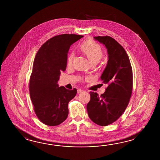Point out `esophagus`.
Segmentation results:
<instances>
[{"mask_svg":"<svg viewBox=\"0 0 160 160\" xmlns=\"http://www.w3.org/2000/svg\"><path fill=\"white\" fill-rule=\"evenodd\" d=\"M82 92H84V91L82 90L81 89H78V93H82Z\"/></svg>","mask_w":160,"mask_h":160,"instance_id":"1","label":"esophagus"}]
</instances>
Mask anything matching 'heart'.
<instances>
[{"mask_svg":"<svg viewBox=\"0 0 160 160\" xmlns=\"http://www.w3.org/2000/svg\"><path fill=\"white\" fill-rule=\"evenodd\" d=\"M79 50L88 59L91 64H96L101 60L103 56V50L98 42L91 39H87L79 46ZM73 55H70L67 60V65L72 64Z\"/></svg>","mask_w":160,"mask_h":160,"instance_id":"obj_1","label":"heart"}]
</instances>
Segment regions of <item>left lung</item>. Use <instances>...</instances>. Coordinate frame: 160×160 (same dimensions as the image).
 I'll list each match as a JSON object with an SVG mask.
<instances>
[{"instance_id": "left-lung-1", "label": "left lung", "mask_w": 160, "mask_h": 160, "mask_svg": "<svg viewBox=\"0 0 160 160\" xmlns=\"http://www.w3.org/2000/svg\"><path fill=\"white\" fill-rule=\"evenodd\" d=\"M107 49V64L101 76L108 84L104 93L99 96L90 92L87 105L89 118L95 124L107 126L120 117L127 107L133 87V73L127 53L118 42L110 36H95Z\"/></svg>"}]
</instances>
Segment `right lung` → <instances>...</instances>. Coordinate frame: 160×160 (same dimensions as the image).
Returning a JSON list of instances; mask_svg holds the SVG:
<instances>
[{
  "label": "right lung",
  "instance_id": "1",
  "mask_svg": "<svg viewBox=\"0 0 160 160\" xmlns=\"http://www.w3.org/2000/svg\"><path fill=\"white\" fill-rule=\"evenodd\" d=\"M83 36L63 34L42 44L36 53L29 80V95L37 117L43 124L57 126L68 115V104L77 89L69 90L58 84L65 71L70 47Z\"/></svg>",
  "mask_w": 160,
  "mask_h": 160
}]
</instances>
